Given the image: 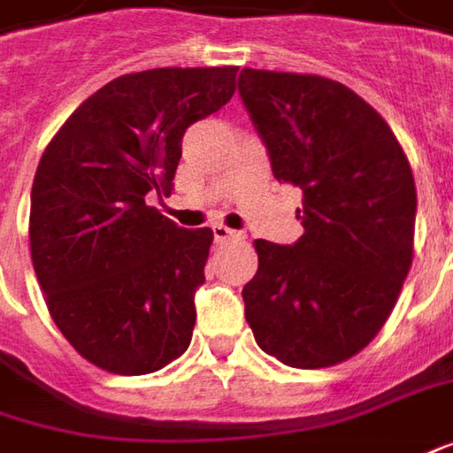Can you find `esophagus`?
Returning a JSON list of instances; mask_svg holds the SVG:
<instances>
[{"label":"esophagus","mask_w":453,"mask_h":453,"mask_svg":"<svg viewBox=\"0 0 453 453\" xmlns=\"http://www.w3.org/2000/svg\"><path fill=\"white\" fill-rule=\"evenodd\" d=\"M213 238L215 242H227V240H240V233L226 226H213Z\"/></svg>","instance_id":"obj_1"}]
</instances>
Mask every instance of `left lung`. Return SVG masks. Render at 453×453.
<instances>
[{"instance_id": "1", "label": "left lung", "mask_w": 453, "mask_h": 453, "mask_svg": "<svg viewBox=\"0 0 453 453\" xmlns=\"http://www.w3.org/2000/svg\"><path fill=\"white\" fill-rule=\"evenodd\" d=\"M238 91L273 175L303 190L304 227L292 245L255 240L245 319L288 367L340 365L377 337L411 267V165L387 121L340 81L242 69Z\"/></svg>"}]
</instances>
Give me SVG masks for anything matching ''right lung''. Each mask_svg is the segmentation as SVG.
I'll return each instance as SVG.
<instances>
[{
  "mask_svg": "<svg viewBox=\"0 0 453 453\" xmlns=\"http://www.w3.org/2000/svg\"><path fill=\"white\" fill-rule=\"evenodd\" d=\"M238 66L126 73L46 146L32 186L34 273L61 334L96 367L149 374L190 344L213 230L178 227L146 198L171 196L186 128L226 106Z\"/></svg>",
  "mask_w": 453,
  "mask_h": 453,
  "instance_id": "right-lung-1",
  "label": "right lung"
}]
</instances>
